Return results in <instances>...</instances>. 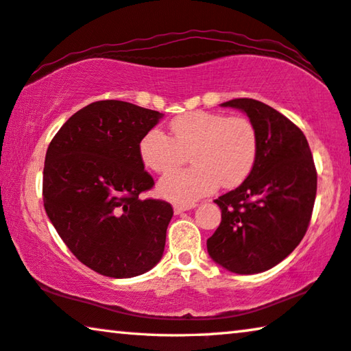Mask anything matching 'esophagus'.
<instances>
[{
	"mask_svg": "<svg viewBox=\"0 0 351 351\" xmlns=\"http://www.w3.org/2000/svg\"><path fill=\"white\" fill-rule=\"evenodd\" d=\"M195 208V205H175L173 209H175V214H181L184 211H189V209Z\"/></svg>",
	"mask_w": 351,
	"mask_h": 351,
	"instance_id": "34e87169",
	"label": "esophagus"
}]
</instances>
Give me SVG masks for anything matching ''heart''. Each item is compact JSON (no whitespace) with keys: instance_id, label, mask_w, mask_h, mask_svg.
<instances>
[{"instance_id":"b5f03b06","label":"heart","mask_w":351,"mask_h":351,"mask_svg":"<svg viewBox=\"0 0 351 351\" xmlns=\"http://www.w3.org/2000/svg\"><path fill=\"white\" fill-rule=\"evenodd\" d=\"M171 137L151 129L140 142V158L156 173L180 167L189 154L192 167L171 171L159 182V193L175 203H189L209 195L219 184L233 187L252 170L258 137L250 119L239 114L195 110L170 123Z\"/></svg>"}]
</instances>
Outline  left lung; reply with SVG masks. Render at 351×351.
Wrapping results in <instances>:
<instances>
[{"label":"left lung","mask_w":351,"mask_h":351,"mask_svg":"<svg viewBox=\"0 0 351 351\" xmlns=\"http://www.w3.org/2000/svg\"><path fill=\"white\" fill-rule=\"evenodd\" d=\"M222 106L247 113L258 153L243 184L214 200L222 221L208 252L232 273H263L304 238L317 195L315 164L302 130L273 107L247 97Z\"/></svg>","instance_id":"8db88e82"}]
</instances>
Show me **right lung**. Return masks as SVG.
<instances>
[{"mask_svg":"<svg viewBox=\"0 0 351 351\" xmlns=\"http://www.w3.org/2000/svg\"><path fill=\"white\" fill-rule=\"evenodd\" d=\"M160 118L129 102L97 101L72 114L47 149V216L71 252L102 276L143 274L164 254L173 208L140 197L154 186L140 142Z\"/></svg>","mask_w":351,"mask_h":351,"instance_id":"right-lung-1","label":"right lung"}]
</instances>
